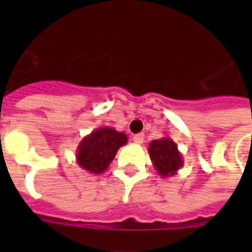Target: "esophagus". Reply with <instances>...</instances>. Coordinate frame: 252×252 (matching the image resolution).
I'll return each mask as SVG.
<instances>
[{
    "instance_id": "esophagus-1",
    "label": "esophagus",
    "mask_w": 252,
    "mask_h": 252,
    "mask_svg": "<svg viewBox=\"0 0 252 252\" xmlns=\"http://www.w3.org/2000/svg\"><path fill=\"white\" fill-rule=\"evenodd\" d=\"M145 135H144V133H137V135H135V136L132 137L133 139V142H135V144H137V145H141L142 142H144V140H145Z\"/></svg>"
}]
</instances>
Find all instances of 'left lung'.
<instances>
[{"label":"left lung","mask_w":252,"mask_h":252,"mask_svg":"<svg viewBox=\"0 0 252 252\" xmlns=\"http://www.w3.org/2000/svg\"><path fill=\"white\" fill-rule=\"evenodd\" d=\"M149 155L158 174L162 178L173 177L184 164L182 154L170 137L153 140L149 144Z\"/></svg>","instance_id":"left-lung-1"}]
</instances>
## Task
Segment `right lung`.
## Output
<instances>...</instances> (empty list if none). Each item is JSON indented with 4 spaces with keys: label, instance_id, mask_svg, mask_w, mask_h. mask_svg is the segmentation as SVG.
<instances>
[{
    "label": "right lung",
    "instance_id": "1",
    "mask_svg": "<svg viewBox=\"0 0 252 252\" xmlns=\"http://www.w3.org/2000/svg\"><path fill=\"white\" fill-rule=\"evenodd\" d=\"M127 135L113 127H99L79 142L75 153L78 165L84 170L101 174L110 166L121 146L127 144Z\"/></svg>",
    "mask_w": 252,
    "mask_h": 252
}]
</instances>
